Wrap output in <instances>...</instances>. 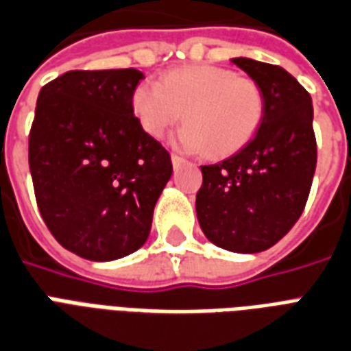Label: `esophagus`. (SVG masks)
Instances as JSON below:
<instances>
[{"label":"esophagus","mask_w":351,"mask_h":351,"mask_svg":"<svg viewBox=\"0 0 351 351\" xmlns=\"http://www.w3.org/2000/svg\"><path fill=\"white\" fill-rule=\"evenodd\" d=\"M183 162H184L183 157H179V156H176V154H172V165H173V168L181 167Z\"/></svg>","instance_id":"esophagus-1"}]
</instances>
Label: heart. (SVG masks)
Segmentation results:
<instances>
[{"mask_svg":"<svg viewBox=\"0 0 351 351\" xmlns=\"http://www.w3.org/2000/svg\"><path fill=\"white\" fill-rule=\"evenodd\" d=\"M133 115L146 135L159 138L183 117L176 135L183 150L229 157L254 137L265 97L254 80L216 65L176 69L161 84L141 82L132 95Z\"/></svg>","mask_w":351,"mask_h":351,"instance_id":"1","label":"heart"}]
</instances>
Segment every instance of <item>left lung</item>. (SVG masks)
<instances>
[{
    "label": "left lung",
    "instance_id": "obj_1",
    "mask_svg": "<svg viewBox=\"0 0 351 351\" xmlns=\"http://www.w3.org/2000/svg\"><path fill=\"white\" fill-rule=\"evenodd\" d=\"M232 64L262 88L265 111L238 154L201 167L195 214L214 245L254 254L282 240L306 206L317 167L313 106L284 67L245 56Z\"/></svg>",
    "mask_w": 351,
    "mask_h": 351
}]
</instances>
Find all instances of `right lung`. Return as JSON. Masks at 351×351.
Wrapping results in <instances>:
<instances>
[{"label": "right lung", "instance_id": "obj_1", "mask_svg": "<svg viewBox=\"0 0 351 351\" xmlns=\"http://www.w3.org/2000/svg\"><path fill=\"white\" fill-rule=\"evenodd\" d=\"M137 69L67 71L43 86L29 135L36 203L60 245L111 262L150 236L172 159L133 115Z\"/></svg>", "mask_w": 351, "mask_h": 351}]
</instances>
